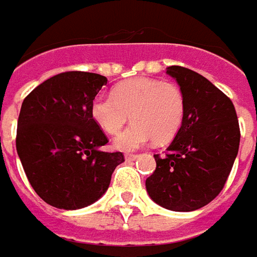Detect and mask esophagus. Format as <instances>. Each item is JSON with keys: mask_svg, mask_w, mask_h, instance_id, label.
<instances>
[{"mask_svg": "<svg viewBox=\"0 0 257 257\" xmlns=\"http://www.w3.org/2000/svg\"><path fill=\"white\" fill-rule=\"evenodd\" d=\"M138 158H139L138 154H126V156H125V160H126V161H135V160H138Z\"/></svg>", "mask_w": 257, "mask_h": 257, "instance_id": "obj_1", "label": "esophagus"}]
</instances>
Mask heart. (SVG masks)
<instances>
[{
	"label": "heart",
	"instance_id": "obj_1",
	"mask_svg": "<svg viewBox=\"0 0 257 257\" xmlns=\"http://www.w3.org/2000/svg\"><path fill=\"white\" fill-rule=\"evenodd\" d=\"M186 99L176 84L156 78H134L114 88L112 96H96L90 112L104 132L117 135L132 118L134 123L118 136L114 145L132 151L154 139L165 143L182 126Z\"/></svg>",
	"mask_w": 257,
	"mask_h": 257
}]
</instances>
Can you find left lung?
Instances as JSON below:
<instances>
[{
  "label": "left lung",
  "instance_id": "left-lung-1",
  "mask_svg": "<svg viewBox=\"0 0 257 257\" xmlns=\"http://www.w3.org/2000/svg\"><path fill=\"white\" fill-rule=\"evenodd\" d=\"M186 99L182 126L146 180L150 198L162 208L191 212L208 205L224 187L239 147V125L232 101L193 70L171 66Z\"/></svg>",
  "mask_w": 257,
  "mask_h": 257
}]
</instances>
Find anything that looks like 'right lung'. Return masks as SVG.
I'll return each mask as SVG.
<instances>
[{
    "label": "right lung",
    "instance_id": "add662e5",
    "mask_svg": "<svg viewBox=\"0 0 257 257\" xmlns=\"http://www.w3.org/2000/svg\"><path fill=\"white\" fill-rule=\"evenodd\" d=\"M104 75L66 71L27 95L18 119L16 150L26 176L40 197L55 208L74 210L106 193L122 153L99 150L108 142L90 106Z\"/></svg>",
    "mask_w": 257,
    "mask_h": 257
}]
</instances>
